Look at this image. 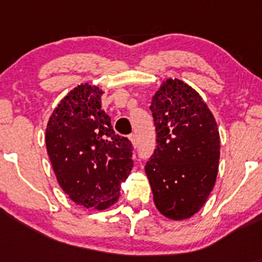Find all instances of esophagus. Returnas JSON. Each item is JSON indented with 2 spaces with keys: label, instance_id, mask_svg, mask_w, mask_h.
Listing matches in <instances>:
<instances>
[{
  "label": "esophagus",
  "instance_id": "obj_1",
  "mask_svg": "<svg viewBox=\"0 0 262 262\" xmlns=\"http://www.w3.org/2000/svg\"><path fill=\"white\" fill-rule=\"evenodd\" d=\"M129 140H130V143H132V145H133V148H135V146H137V140H135V135L134 134L129 135Z\"/></svg>",
  "mask_w": 262,
  "mask_h": 262
}]
</instances>
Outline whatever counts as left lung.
Returning <instances> with one entry per match:
<instances>
[{
	"mask_svg": "<svg viewBox=\"0 0 262 262\" xmlns=\"http://www.w3.org/2000/svg\"><path fill=\"white\" fill-rule=\"evenodd\" d=\"M150 110L158 145L145 172L154 203L166 218H191L206 203L217 180V122L200 93L179 79L161 83Z\"/></svg>",
	"mask_w": 262,
	"mask_h": 262,
	"instance_id": "8db88e82",
	"label": "left lung"
}]
</instances>
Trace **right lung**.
I'll return each instance as SVG.
<instances>
[{"instance_id": "right-lung-1", "label": "right lung", "mask_w": 262, "mask_h": 262, "mask_svg": "<svg viewBox=\"0 0 262 262\" xmlns=\"http://www.w3.org/2000/svg\"><path fill=\"white\" fill-rule=\"evenodd\" d=\"M103 91L81 83L60 101L45 129L48 155L60 187L85 208L107 209L118 201L133 167L130 141L114 133L101 108Z\"/></svg>"}]
</instances>
